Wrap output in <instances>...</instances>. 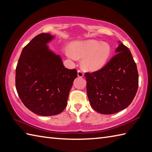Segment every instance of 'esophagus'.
<instances>
[{
  "label": "esophagus",
  "instance_id": "34e87169",
  "mask_svg": "<svg viewBox=\"0 0 152 152\" xmlns=\"http://www.w3.org/2000/svg\"><path fill=\"white\" fill-rule=\"evenodd\" d=\"M78 76L80 77V78H82V77H83V73L82 72L81 70L78 71Z\"/></svg>",
  "mask_w": 152,
  "mask_h": 152
}]
</instances>
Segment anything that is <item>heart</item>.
<instances>
[{
  "label": "heart",
  "instance_id": "b5f03b06",
  "mask_svg": "<svg viewBox=\"0 0 152 152\" xmlns=\"http://www.w3.org/2000/svg\"><path fill=\"white\" fill-rule=\"evenodd\" d=\"M65 53L72 60L83 58V66L86 70H96L104 66L111 54V48L107 43L96 40L77 41L67 48Z\"/></svg>",
  "mask_w": 152,
  "mask_h": 152
}]
</instances>
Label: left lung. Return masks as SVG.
<instances>
[{
	"label": "left lung",
	"instance_id": "8db88e82",
	"mask_svg": "<svg viewBox=\"0 0 152 152\" xmlns=\"http://www.w3.org/2000/svg\"><path fill=\"white\" fill-rule=\"evenodd\" d=\"M118 43L117 54L104 67L85 74L90 104L100 114H113L126 108L137 92V64L129 48Z\"/></svg>",
	"mask_w": 152,
	"mask_h": 152
}]
</instances>
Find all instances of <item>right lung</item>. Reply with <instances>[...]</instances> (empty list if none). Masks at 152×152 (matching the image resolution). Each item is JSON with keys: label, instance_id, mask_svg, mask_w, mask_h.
<instances>
[{"label": "right lung", "instance_id": "1", "mask_svg": "<svg viewBox=\"0 0 152 152\" xmlns=\"http://www.w3.org/2000/svg\"><path fill=\"white\" fill-rule=\"evenodd\" d=\"M55 38L38 34L23 49L15 69V87L21 101L31 112L42 116L62 112L77 78L76 69L64 67L59 55L48 44Z\"/></svg>", "mask_w": 152, "mask_h": 152}]
</instances>
